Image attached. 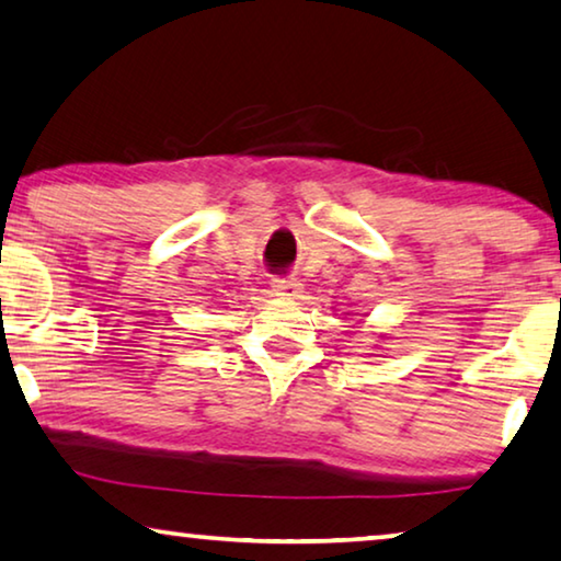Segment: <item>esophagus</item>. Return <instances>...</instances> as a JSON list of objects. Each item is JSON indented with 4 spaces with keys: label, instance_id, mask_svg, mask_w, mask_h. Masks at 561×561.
<instances>
[{
    "label": "esophagus",
    "instance_id": "esophagus-1",
    "mask_svg": "<svg viewBox=\"0 0 561 561\" xmlns=\"http://www.w3.org/2000/svg\"><path fill=\"white\" fill-rule=\"evenodd\" d=\"M272 289L274 295L287 297V299H297L302 295V284H299L295 277H272Z\"/></svg>",
    "mask_w": 561,
    "mask_h": 561
}]
</instances>
